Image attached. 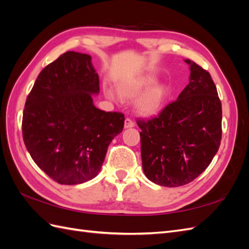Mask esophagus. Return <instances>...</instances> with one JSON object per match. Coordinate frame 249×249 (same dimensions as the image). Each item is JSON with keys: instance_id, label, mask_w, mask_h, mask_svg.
<instances>
[{"instance_id": "esophagus-1", "label": "esophagus", "mask_w": 249, "mask_h": 249, "mask_svg": "<svg viewBox=\"0 0 249 249\" xmlns=\"http://www.w3.org/2000/svg\"><path fill=\"white\" fill-rule=\"evenodd\" d=\"M135 124L132 122V119L130 118H125L124 119V129H129V127H133Z\"/></svg>"}]
</instances>
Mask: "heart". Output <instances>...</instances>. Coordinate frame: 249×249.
<instances>
[{
	"instance_id": "1",
	"label": "heart",
	"mask_w": 249,
	"mask_h": 249,
	"mask_svg": "<svg viewBox=\"0 0 249 249\" xmlns=\"http://www.w3.org/2000/svg\"><path fill=\"white\" fill-rule=\"evenodd\" d=\"M156 83L157 80L153 77L130 79L120 83L118 85V93L120 94V96L124 97V99L133 100L141 95L143 92L147 91V90L153 87ZM105 93H106V96L108 99L112 101L117 100V94L111 87L105 88ZM165 96H166V89H165L164 86L159 85L154 87L143 95L141 99H139V101L136 104L137 111L141 115L144 116L157 114L163 107Z\"/></svg>"
}]
</instances>
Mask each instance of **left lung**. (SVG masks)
Masks as SVG:
<instances>
[{"mask_svg":"<svg viewBox=\"0 0 249 249\" xmlns=\"http://www.w3.org/2000/svg\"><path fill=\"white\" fill-rule=\"evenodd\" d=\"M188 84L160 114L137 120L142 168L153 183L179 187L206 170L221 141V102L210 73L191 60Z\"/></svg>","mask_w":249,"mask_h":249,"instance_id":"8db88e82","label":"left lung"}]
</instances>
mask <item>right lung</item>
Masks as SVG:
<instances>
[{
	"mask_svg": "<svg viewBox=\"0 0 249 249\" xmlns=\"http://www.w3.org/2000/svg\"><path fill=\"white\" fill-rule=\"evenodd\" d=\"M99 92L91 56L70 51L44 67L27 97L25 145L37 166L59 184L95 178L111 141L123 132V113L94 106L92 95Z\"/></svg>",
	"mask_w": 249,
	"mask_h": 249,
	"instance_id": "1",
	"label": "right lung"
}]
</instances>
